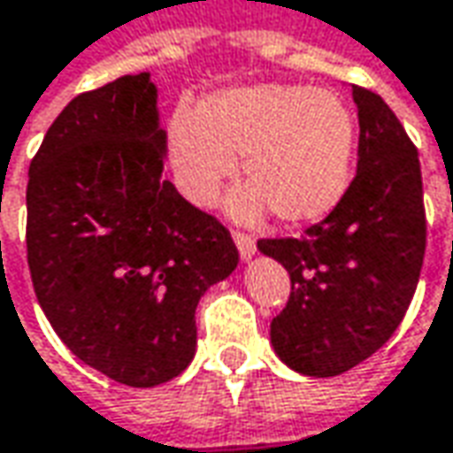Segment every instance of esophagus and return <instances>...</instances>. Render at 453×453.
I'll return each mask as SVG.
<instances>
[{"label": "esophagus", "instance_id": "34e87169", "mask_svg": "<svg viewBox=\"0 0 453 453\" xmlns=\"http://www.w3.org/2000/svg\"><path fill=\"white\" fill-rule=\"evenodd\" d=\"M233 241L238 245L242 260H248V257L256 253V238H253V235H248V233H242V230H233Z\"/></svg>", "mask_w": 453, "mask_h": 453}]
</instances>
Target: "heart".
<instances>
[{
	"label": "heart",
	"mask_w": 453,
	"mask_h": 453,
	"mask_svg": "<svg viewBox=\"0 0 453 453\" xmlns=\"http://www.w3.org/2000/svg\"><path fill=\"white\" fill-rule=\"evenodd\" d=\"M178 185L193 203H211L242 155L233 211L250 218L265 205L283 223H311L334 211L351 182L356 119L328 89L256 85L223 89L178 110L167 133Z\"/></svg>",
	"instance_id": "heart-1"
}]
</instances>
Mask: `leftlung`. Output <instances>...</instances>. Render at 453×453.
Instances as JSON below:
<instances>
[{"label": "left lung", "mask_w": 453, "mask_h": 453, "mask_svg": "<svg viewBox=\"0 0 453 453\" xmlns=\"http://www.w3.org/2000/svg\"><path fill=\"white\" fill-rule=\"evenodd\" d=\"M358 170L346 196L301 238H260L290 275L271 323L275 353L305 376H338L366 361L406 316L426 250L418 152L394 110L353 85Z\"/></svg>", "instance_id": "8db88e82"}]
</instances>
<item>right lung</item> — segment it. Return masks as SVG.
<instances>
[{
  "instance_id": "add662e5",
  "label": "right lung",
  "mask_w": 453,
  "mask_h": 453,
  "mask_svg": "<svg viewBox=\"0 0 453 453\" xmlns=\"http://www.w3.org/2000/svg\"><path fill=\"white\" fill-rule=\"evenodd\" d=\"M165 170L148 72L77 95L27 182V263L55 334L112 381L150 388L193 361L196 308L238 265L215 215Z\"/></svg>"
}]
</instances>
